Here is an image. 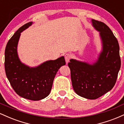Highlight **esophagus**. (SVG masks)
Listing matches in <instances>:
<instances>
[{
  "label": "esophagus",
  "mask_w": 124,
  "mask_h": 124,
  "mask_svg": "<svg viewBox=\"0 0 124 124\" xmlns=\"http://www.w3.org/2000/svg\"><path fill=\"white\" fill-rule=\"evenodd\" d=\"M70 58V55H69V54H66V55H65V61H66V64H68L69 62Z\"/></svg>",
  "instance_id": "34e87169"
}]
</instances>
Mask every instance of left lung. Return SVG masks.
I'll return each instance as SVG.
<instances>
[{
	"label": "left lung",
	"mask_w": 124,
	"mask_h": 124,
	"mask_svg": "<svg viewBox=\"0 0 124 124\" xmlns=\"http://www.w3.org/2000/svg\"><path fill=\"white\" fill-rule=\"evenodd\" d=\"M92 25L99 32L102 50L95 62L71 59L72 86L75 93L82 97L94 100L110 91L116 84L121 68L118 42L110 28L101 21L92 20Z\"/></svg>",
	"instance_id": "1"
}]
</instances>
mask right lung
Returning <instances> with one entry per match:
<instances>
[{
	"mask_svg": "<svg viewBox=\"0 0 124 124\" xmlns=\"http://www.w3.org/2000/svg\"><path fill=\"white\" fill-rule=\"evenodd\" d=\"M32 23L31 21L18 28L8 41L5 52V68L10 83L18 96L38 101L49 94L55 75L66 62L64 56L47 61L35 67H30L21 62L17 53L21 32Z\"/></svg>",
	"mask_w": 124,
	"mask_h": 124,
	"instance_id": "right-lung-1",
	"label": "right lung"
}]
</instances>
